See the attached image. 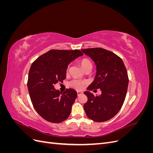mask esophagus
I'll return each mask as SVG.
<instances>
[{"instance_id":"esophagus-1","label":"esophagus","mask_w":153,"mask_h":153,"mask_svg":"<svg viewBox=\"0 0 153 153\" xmlns=\"http://www.w3.org/2000/svg\"><path fill=\"white\" fill-rule=\"evenodd\" d=\"M82 94H83V92L82 91H77V95L78 96H79V95H80Z\"/></svg>"}]
</instances>
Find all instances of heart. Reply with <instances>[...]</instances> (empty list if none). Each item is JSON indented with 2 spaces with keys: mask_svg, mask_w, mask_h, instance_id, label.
I'll use <instances>...</instances> for the list:
<instances>
[{
  "mask_svg": "<svg viewBox=\"0 0 153 153\" xmlns=\"http://www.w3.org/2000/svg\"><path fill=\"white\" fill-rule=\"evenodd\" d=\"M80 64L82 68L84 69H85L87 67H89V66L92 67V63L90 61V60L86 58H84L81 60ZM85 84H86L85 81L80 80V79H76V78L72 80L70 82H69V85L72 87L73 88H74V89H77V90L82 89L85 85Z\"/></svg>",
  "mask_w": 153,
  "mask_h": 153,
  "instance_id": "obj_1",
  "label": "heart"
}]
</instances>
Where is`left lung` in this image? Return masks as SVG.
Segmentation results:
<instances>
[{"label":"left lung","mask_w":153,"mask_h":153,"mask_svg":"<svg viewBox=\"0 0 153 153\" xmlns=\"http://www.w3.org/2000/svg\"><path fill=\"white\" fill-rule=\"evenodd\" d=\"M82 51L96 66L94 80L84 92L88 98L84 110L92 121H106L119 112L124 103L129 82L126 68L123 60L109 50L92 48ZM94 88H100L102 94L95 97L88 91Z\"/></svg>","instance_id":"obj_1"}]
</instances>
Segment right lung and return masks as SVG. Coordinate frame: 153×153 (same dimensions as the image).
Here are the masks:
<instances>
[{
	"label": "right lung",
	"instance_id": "right-lung-1",
	"mask_svg": "<svg viewBox=\"0 0 153 153\" xmlns=\"http://www.w3.org/2000/svg\"><path fill=\"white\" fill-rule=\"evenodd\" d=\"M82 55L79 50H50L32 62L27 87L34 108L46 121L59 123L70 115L77 92L67 89L62 93L54 86L66 78L68 64Z\"/></svg>",
	"mask_w": 153,
	"mask_h": 153
}]
</instances>
